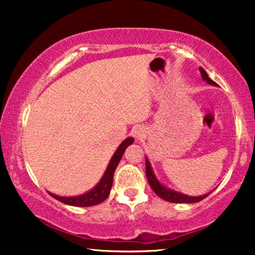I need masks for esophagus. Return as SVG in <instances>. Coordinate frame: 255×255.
<instances>
[{"mask_svg": "<svg viewBox=\"0 0 255 255\" xmlns=\"http://www.w3.org/2000/svg\"><path fill=\"white\" fill-rule=\"evenodd\" d=\"M146 134V130L144 127H141V126H137L133 129V135L136 137V139H141V137H144Z\"/></svg>", "mask_w": 255, "mask_h": 255, "instance_id": "obj_1", "label": "esophagus"}]
</instances>
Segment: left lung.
<instances>
[{
    "mask_svg": "<svg viewBox=\"0 0 255 255\" xmlns=\"http://www.w3.org/2000/svg\"><path fill=\"white\" fill-rule=\"evenodd\" d=\"M199 71H200L201 78H203L207 84L213 85V86H217V84H216L215 81L211 80V79L209 78V75H207V73L205 72L204 68L199 67ZM145 163H146V176H147L148 183H150L151 188L153 189V192L156 193L158 197L162 198L163 200L169 201V203H176V204H180V203L181 204L199 203V201L203 200V199L206 198L207 195H210V193H211V192H210V193H207V194L199 195V197H189V195L183 194V193L172 191V189L168 188V187L163 186V184L160 183L159 181H158V178L156 177V175H154L153 170H152L151 163H150V160H148L147 157L145 158Z\"/></svg>",
    "mask_w": 255,
    "mask_h": 255,
    "instance_id": "obj_1",
    "label": "left lung"
}]
</instances>
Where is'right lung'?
I'll use <instances>...</instances> for the list:
<instances>
[{"label":"right lung","instance_id":"obj_1","mask_svg":"<svg viewBox=\"0 0 255 255\" xmlns=\"http://www.w3.org/2000/svg\"><path fill=\"white\" fill-rule=\"evenodd\" d=\"M134 142L133 137H127L124 141L121 142V145L119 146L118 150L115 151V153L111 157L109 164L107 166V170L103 174L99 182L93 187L92 189L89 192L84 193L81 195H77V197H60V195L52 194L49 192V194L52 198H55L56 200L61 201V203L66 205H72V206H79V207H87V206H95V205L101 204L102 201H104L105 199L109 197L111 187H113V178H114V172H115L116 168H118L120 160H121L122 156H124L126 148L128 146L131 145Z\"/></svg>","mask_w":255,"mask_h":255}]
</instances>
